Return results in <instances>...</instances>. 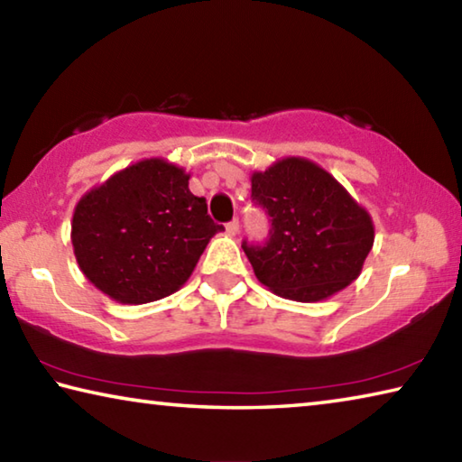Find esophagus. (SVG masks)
I'll return each mask as SVG.
<instances>
[{"instance_id": "esophagus-1", "label": "esophagus", "mask_w": 462, "mask_h": 462, "mask_svg": "<svg viewBox=\"0 0 462 462\" xmlns=\"http://www.w3.org/2000/svg\"><path fill=\"white\" fill-rule=\"evenodd\" d=\"M226 232H228L230 236H236V234L240 232V224H238V220H232V222L226 224Z\"/></svg>"}]
</instances>
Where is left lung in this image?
Listing matches in <instances>:
<instances>
[{"mask_svg":"<svg viewBox=\"0 0 462 462\" xmlns=\"http://www.w3.org/2000/svg\"><path fill=\"white\" fill-rule=\"evenodd\" d=\"M253 201L271 217L264 246L242 242L256 279L293 301H322L361 275L374 240L366 209L301 156L254 171Z\"/></svg>","mask_w":462,"mask_h":462,"instance_id":"8db88e82","label":"left lung"}]
</instances>
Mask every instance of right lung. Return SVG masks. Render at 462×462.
I'll list each match as a JSON object with an SVG mask.
<instances>
[{
    "mask_svg": "<svg viewBox=\"0 0 462 462\" xmlns=\"http://www.w3.org/2000/svg\"><path fill=\"white\" fill-rule=\"evenodd\" d=\"M222 230L206 199L189 191V173L154 156L83 195L71 242L77 264L101 293L140 306L181 289Z\"/></svg>",
    "mask_w": 462,
    "mask_h": 462,
    "instance_id": "add662e5",
    "label": "right lung"
}]
</instances>
